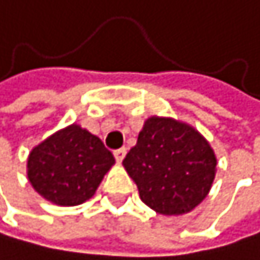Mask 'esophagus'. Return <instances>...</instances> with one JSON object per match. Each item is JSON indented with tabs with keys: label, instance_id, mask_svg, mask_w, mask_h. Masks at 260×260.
I'll return each mask as SVG.
<instances>
[{
	"label": "esophagus",
	"instance_id": "34e87169",
	"mask_svg": "<svg viewBox=\"0 0 260 260\" xmlns=\"http://www.w3.org/2000/svg\"><path fill=\"white\" fill-rule=\"evenodd\" d=\"M113 156H115V159H117V162H121L124 159V156H126V148H118V150H115L113 151Z\"/></svg>",
	"mask_w": 260,
	"mask_h": 260
}]
</instances>
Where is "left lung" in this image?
Masks as SVG:
<instances>
[{"instance_id": "8db88e82", "label": "left lung", "mask_w": 260, "mask_h": 260, "mask_svg": "<svg viewBox=\"0 0 260 260\" xmlns=\"http://www.w3.org/2000/svg\"><path fill=\"white\" fill-rule=\"evenodd\" d=\"M123 166L150 208L161 215H183L207 197L216 158L194 127L172 118L151 117Z\"/></svg>"}]
</instances>
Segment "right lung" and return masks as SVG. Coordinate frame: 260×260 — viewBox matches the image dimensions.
<instances>
[{"instance_id": "obj_1", "label": "right lung", "mask_w": 260, "mask_h": 260, "mask_svg": "<svg viewBox=\"0 0 260 260\" xmlns=\"http://www.w3.org/2000/svg\"><path fill=\"white\" fill-rule=\"evenodd\" d=\"M113 162L99 137L71 124L32 148L28 178L44 199L72 207L93 197Z\"/></svg>"}]
</instances>
